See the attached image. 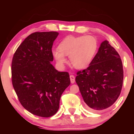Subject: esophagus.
<instances>
[{
  "label": "esophagus",
  "mask_w": 134,
  "mask_h": 134,
  "mask_svg": "<svg viewBox=\"0 0 134 134\" xmlns=\"http://www.w3.org/2000/svg\"><path fill=\"white\" fill-rule=\"evenodd\" d=\"M70 82H71L72 84H74L75 82V77L73 75H70Z\"/></svg>",
  "instance_id": "34e87169"
}]
</instances>
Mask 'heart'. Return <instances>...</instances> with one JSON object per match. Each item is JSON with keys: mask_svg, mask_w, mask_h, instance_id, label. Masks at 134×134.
I'll list each match as a JSON object with an SVG mask.
<instances>
[{"mask_svg": "<svg viewBox=\"0 0 134 134\" xmlns=\"http://www.w3.org/2000/svg\"><path fill=\"white\" fill-rule=\"evenodd\" d=\"M98 48V41L91 35L67 36L59 43L57 49L52 50V56L60 67L67 64L65 56H69L73 67L82 70L93 62Z\"/></svg>", "mask_w": 134, "mask_h": 134, "instance_id": "obj_1", "label": "heart"}]
</instances>
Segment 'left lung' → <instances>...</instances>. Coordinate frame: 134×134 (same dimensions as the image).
I'll return each instance as SVG.
<instances>
[{"instance_id": "obj_1", "label": "left lung", "mask_w": 134, "mask_h": 134, "mask_svg": "<svg viewBox=\"0 0 134 134\" xmlns=\"http://www.w3.org/2000/svg\"><path fill=\"white\" fill-rule=\"evenodd\" d=\"M77 75L76 82L90 110H102L111 107L120 94L124 80L122 62L107 40L101 43L89 67Z\"/></svg>"}]
</instances>
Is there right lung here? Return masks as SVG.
<instances>
[{
	"mask_svg": "<svg viewBox=\"0 0 134 134\" xmlns=\"http://www.w3.org/2000/svg\"><path fill=\"white\" fill-rule=\"evenodd\" d=\"M55 31L35 32L23 41L12 61V82L19 101L32 114L50 117L59 108L60 97L70 85L69 74L51 62Z\"/></svg>",
	"mask_w": 134,
	"mask_h": 134,
	"instance_id": "add662e5",
	"label": "right lung"
}]
</instances>
